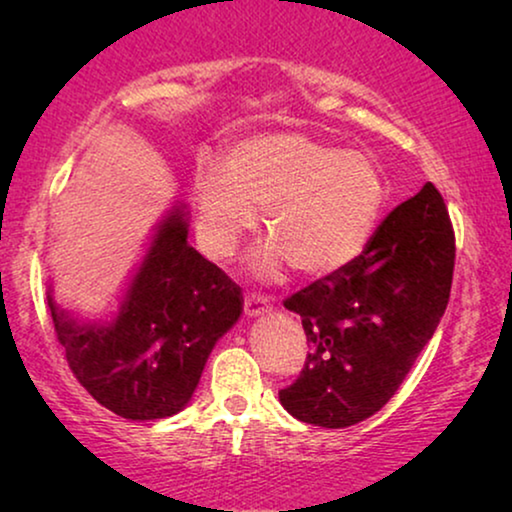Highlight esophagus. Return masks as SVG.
<instances>
[{
	"label": "esophagus",
	"instance_id": "34e87169",
	"mask_svg": "<svg viewBox=\"0 0 512 512\" xmlns=\"http://www.w3.org/2000/svg\"><path fill=\"white\" fill-rule=\"evenodd\" d=\"M270 312V300L263 298V296H256V293H251V296L244 298V314H247L249 319L254 317H263V314Z\"/></svg>",
	"mask_w": 512,
	"mask_h": 512
}]
</instances>
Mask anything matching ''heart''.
<instances>
[{
  "label": "heart",
  "instance_id": "b5f03b06",
  "mask_svg": "<svg viewBox=\"0 0 512 512\" xmlns=\"http://www.w3.org/2000/svg\"><path fill=\"white\" fill-rule=\"evenodd\" d=\"M200 240L226 256L256 226L270 233L254 254L263 275L286 263L324 277L359 258L380 221L387 186L373 160L303 132H270L237 144L228 167L195 174Z\"/></svg>",
  "mask_w": 512,
  "mask_h": 512
}]
</instances>
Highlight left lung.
<instances>
[{"label": "left lung", "mask_w": 512, "mask_h": 512, "mask_svg": "<svg viewBox=\"0 0 512 512\" xmlns=\"http://www.w3.org/2000/svg\"><path fill=\"white\" fill-rule=\"evenodd\" d=\"M454 230L443 195L424 184L389 212L359 258L284 300L307 335L305 368L279 391L300 422L345 429L396 394L445 314Z\"/></svg>", "instance_id": "left-lung-1"}]
</instances>
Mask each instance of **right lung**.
Here are the masks:
<instances>
[{
  "label": "right lung",
  "mask_w": 512,
  "mask_h": 512,
  "mask_svg": "<svg viewBox=\"0 0 512 512\" xmlns=\"http://www.w3.org/2000/svg\"><path fill=\"white\" fill-rule=\"evenodd\" d=\"M242 305L240 286L188 244L179 205L158 226L109 324H76L48 291L74 377L97 403L135 422L177 415L191 401L207 356Z\"/></svg>",
  "instance_id": "1"
}]
</instances>
